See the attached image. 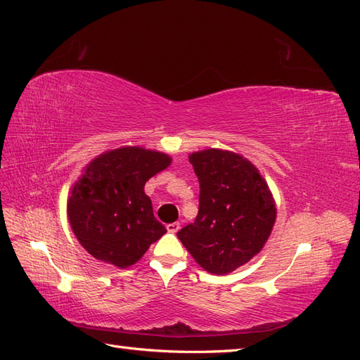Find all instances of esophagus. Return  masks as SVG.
I'll use <instances>...</instances> for the list:
<instances>
[{
    "instance_id": "esophagus-1",
    "label": "esophagus",
    "mask_w": 360,
    "mask_h": 360,
    "mask_svg": "<svg viewBox=\"0 0 360 360\" xmlns=\"http://www.w3.org/2000/svg\"><path fill=\"white\" fill-rule=\"evenodd\" d=\"M181 229V224L179 222H172V224H167V230L170 233H178V230Z\"/></svg>"
}]
</instances>
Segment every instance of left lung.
<instances>
[{"label": "left lung", "instance_id": "8db88e82", "mask_svg": "<svg viewBox=\"0 0 360 360\" xmlns=\"http://www.w3.org/2000/svg\"><path fill=\"white\" fill-rule=\"evenodd\" d=\"M199 181V210L178 238L195 261L227 274L261 252L276 221L271 191L256 167L227 150L191 153Z\"/></svg>", "mask_w": 360, "mask_h": 360}]
</instances>
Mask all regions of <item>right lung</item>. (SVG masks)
<instances>
[{"mask_svg":"<svg viewBox=\"0 0 360 360\" xmlns=\"http://www.w3.org/2000/svg\"><path fill=\"white\" fill-rule=\"evenodd\" d=\"M170 162L165 153L121 147L86 167L72 187L67 214L75 236L91 256L125 269L165 235L144 186Z\"/></svg>","mask_w":360,"mask_h":360,"instance_id":"obj_1","label":"right lung"}]
</instances>
